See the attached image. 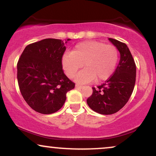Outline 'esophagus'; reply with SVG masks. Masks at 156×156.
<instances>
[{"label":"esophagus","mask_w":156,"mask_h":156,"mask_svg":"<svg viewBox=\"0 0 156 156\" xmlns=\"http://www.w3.org/2000/svg\"><path fill=\"white\" fill-rule=\"evenodd\" d=\"M75 87L76 88H79V89H82V88L84 87L83 85H82V84H76V85H75Z\"/></svg>","instance_id":"34e87169"}]
</instances>
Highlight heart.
<instances>
[{"mask_svg": "<svg viewBox=\"0 0 156 156\" xmlns=\"http://www.w3.org/2000/svg\"><path fill=\"white\" fill-rule=\"evenodd\" d=\"M119 59V51L114 45L99 41H84L74 47L72 53L62 58V66L69 78L84 65L85 69L76 76V82L87 83L107 80L113 74Z\"/></svg>", "mask_w": 156, "mask_h": 156, "instance_id": "obj_1", "label": "heart"}]
</instances>
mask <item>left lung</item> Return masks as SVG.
<instances>
[{"label": "left lung", "mask_w": 156, "mask_h": 156, "mask_svg": "<svg viewBox=\"0 0 156 156\" xmlns=\"http://www.w3.org/2000/svg\"><path fill=\"white\" fill-rule=\"evenodd\" d=\"M120 53L118 66L104 84L93 87V94L87 100L92 110L103 115L115 113L127 103L133 92L136 80V65L125 43L108 38Z\"/></svg>", "instance_id": "obj_1"}]
</instances>
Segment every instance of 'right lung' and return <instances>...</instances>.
I'll return each mask as SVG.
<instances>
[{"label": "right lung", "instance_id": "add662e5", "mask_svg": "<svg viewBox=\"0 0 156 156\" xmlns=\"http://www.w3.org/2000/svg\"><path fill=\"white\" fill-rule=\"evenodd\" d=\"M61 40L44 39L25 48L17 63L21 93L33 110L51 114L61 108L66 93L75 84L63 73L62 56L66 47Z\"/></svg>", "mask_w": 156, "mask_h": 156}]
</instances>
